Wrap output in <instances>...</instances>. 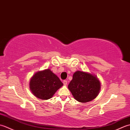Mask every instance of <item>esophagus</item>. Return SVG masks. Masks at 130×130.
Segmentation results:
<instances>
[{"instance_id": "1", "label": "esophagus", "mask_w": 130, "mask_h": 130, "mask_svg": "<svg viewBox=\"0 0 130 130\" xmlns=\"http://www.w3.org/2000/svg\"><path fill=\"white\" fill-rule=\"evenodd\" d=\"M63 84H64V85H67L68 84V81L65 80L63 81Z\"/></svg>"}]
</instances>
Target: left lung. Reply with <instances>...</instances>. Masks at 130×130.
<instances>
[{"instance_id": "8db88e82", "label": "left lung", "mask_w": 130, "mask_h": 130, "mask_svg": "<svg viewBox=\"0 0 130 130\" xmlns=\"http://www.w3.org/2000/svg\"><path fill=\"white\" fill-rule=\"evenodd\" d=\"M68 88L76 101L85 103L96 98L100 90L101 84L97 78L92 74L77 71L73 74Z\"/></svg>"}]
</instances>
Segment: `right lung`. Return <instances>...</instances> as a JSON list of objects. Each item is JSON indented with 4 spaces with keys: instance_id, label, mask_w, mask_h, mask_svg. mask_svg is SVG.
<instances>
[{
    "instance_id": "right-lung-1",
    "label": "right lung",
    "mask_w": 130,
    "mask_h": 130,
    "mask_svg": "<svg viewBox=\"0 0 130 130\" xmlns=\"http://www.w3.org/2000/svg\"><path fill=\"white\" fill-rule=\"evenodd\" d=\"M30 89L36 97L46 100L51 98L63 85L57 76L50 69L38 71L32 76Z\"/></svg>"
}]
</instances>
